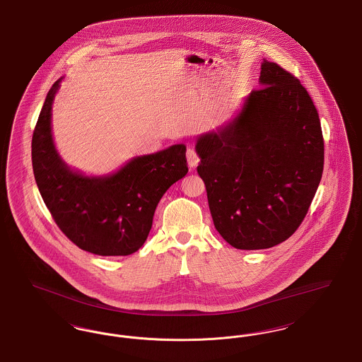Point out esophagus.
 Here are the masks:
<instances>
[{"mask_svg": "<svg viewBox=\"0 0 362 362\" xmlns=\"http://www.w3.org/2000/svg\"><path fill=\"white\" fill-rule=\"evenodd\" d=\"M186 156H187V163H189V168H194L199 163V156L192 148L187 149Z\"/></svg>", "mask_w": 362, "mask_h": 362, "instance_id": "1", "label": "esophagus"}]
</instances>
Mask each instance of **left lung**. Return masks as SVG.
I'll return each mask as SVG.
<instances>
[{"label":"left lung","instance_id":"left-lung-1","mask_svg":"<svg viewBox=\"0 0 362 362\" xmlns=\"http://www.w3.org/2000/svg\"><path fill=\"white\" fill-rule=\"evenodd\" d=\"M259 83L239 115L195 146L214 226L238 250L289 239L308 213L325 164L319 114L300 80L263 61Z\"/></svg>","mask_w":362,"mask_h":362}]
</instances>
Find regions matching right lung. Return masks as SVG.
Wrapping results in <instances>:
<instances>
[{"label": "right lung", "instance_id": "obj_1", "mask_svg": "<svg viewBox=\"0 0 362 362\" xmlns=\"http://www.w3.org/2000/svg\"><path fill=\"white\" fill-rule=\"evenodd\" d=\"M59 81L46 96L33 136L37 189L55 224L78 248L102 257L130 255L146 240L161 197L189 171L186 146L139 156L102 177L71 171L52 142V105Z\"/></svg>", "mask_w": 362, "mask_h": 362}]
</instances>
